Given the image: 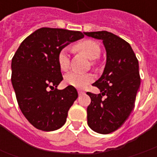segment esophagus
<instances>
[{
    "label": "esophagus",
    "instance_id": "1",
    "mask_svg": "<svg viewBox=\"0 0 157 157\" xmlns=\"http://www.w3.org/2000/svg\"><path fill=\"white\" fill-rule=\"evenodd\" d=\"M78 94L79 95H82V94H85V92L82 91V90H78Z\"/></svg>",
    "mask_w": 157,
    "mask_h": 157
}]
</instances>
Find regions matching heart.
<instances>
[{
	"mask_svg": "<svg viewBox=\"0 0 157 157\" xmlns=\"http://www.w3.org/2000/svg\"><path fill=\"white\" fill-rule=\"evenodd\" d=\"M74 48L85 55L89 59H96L100 55V47L96 42L86 39L74 45ZM59 67L61 71H67L70 67V56L68 49L66 48L59 50L57 56ZM94 77L91 74H82L78 72L71 71L65 75V82L68 85L76 88H85L91 82H93Z\"/></svg>",
	"mask_w": 157,
	"mask_h": 157,
	"instance_id": "obj_1",
	"label": "heart"
}]
</instances>
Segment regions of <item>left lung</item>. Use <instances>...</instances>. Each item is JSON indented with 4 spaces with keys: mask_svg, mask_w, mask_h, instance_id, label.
I'll list each match as a JSON object with an SVG mask.
<instances>
[{
    "mask_svg": "<svg viewBox=\"0 0 157 157\" xmlns=\"http://www.w3.org/2000/svg\"><path fill=\"white\" fill-rule=\"evenodd\" d=\"M102 40L107 61L101 77L92 86L99 94L86 92L91 98L87 107V124L93 131L107 135L124 123L135 107L140 85L139 62L128 43L107 31L84 33Z\"/></svg>",
    "mask_w": 157,
    "mask_h": 157,
    "instance_id": "obj_1",
    "label": "left lung"
}]
</instances>
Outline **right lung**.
<instances>
[{"label": "right lung", "instance_id": "right-lung-1", "mask_svg": "<svg viewBox=\"0 0 157 157\" xmlns=\"http://www.w3.org/2000/svg\"><path fill=\"white\" fill-rule=\"evenodd\" d=\"M83 37L79 31L42 28L27 37L16 51L12 86L22 114L36 128L53 131L65 124L78 93L71 86L56 88L63 80L57 56L60 49Z\"/></svg>", "mask_w": 157, "mask_h": 157}]
</instances>
